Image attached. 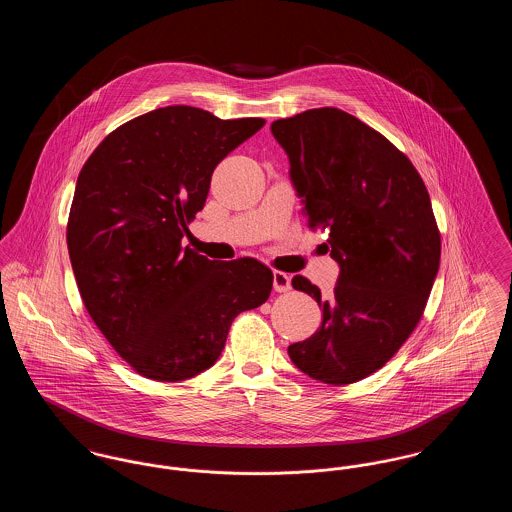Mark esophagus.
I'll return each mask as SVG.
<instances>
[{
    "instance_id": "34e87169",
    "label": "esophagus",
    "mask_w": 512,
    "mask_h": 512,
    "mask_svg": "<svg viewBox=\"0 0 512 512\" xmlns=\"http://www.w3.org/2000/svg\"><path fill=\"white\" fill-rule=\"evenodd\" d=\"M272 286L278 293H286L292 290V278L284 272H274L272 274Z\"/></svg>"
}]
</instances>
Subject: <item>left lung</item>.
<instances>
[{
	"instance_id": "obj_1",
	"label": "left lung",
	"mask_w": 512,
	"mask_h": 512,
	"mask_svg": "<svg viewBox=\"0 0 512 512\" xmlns=\"http://www.w3.org/2000/svg\"><path fill=\"white\" fill-rule=\"evenodd\" d=\"M270 130L290 159L307 226L328 230L324 245L340 265L328 299L293 276L295 290L315 297L322 324L288 355L318 382L353 384L386 365L424 313L441 255L430 195L390 140L336 107Z\"/></svg>"
}]
</instances>
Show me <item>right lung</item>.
Masks as SVG:
<instances>
[{
	"mask_svg": "<svg viewBox=\"0 0 512 512\" xmlns=\"http://www.w3.org/2000/svg\"><path fill=\"white\" fill-rule=\"evenodd\" d=\"M263 124L155 109L111 132L78 174L67 226L76 286L101 334L146 378L182 382L211 368L232 320L270 295L263 263H219L182 245L215 167Z\"/></svg>",
	"mask_w": 512,
	"mask_h": 512,
	"instance_id": "add662e5",
	"label": "right lung"
}]
</instances>
